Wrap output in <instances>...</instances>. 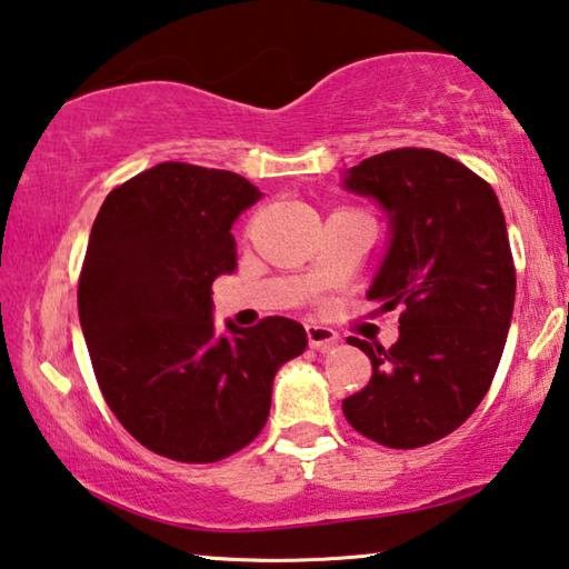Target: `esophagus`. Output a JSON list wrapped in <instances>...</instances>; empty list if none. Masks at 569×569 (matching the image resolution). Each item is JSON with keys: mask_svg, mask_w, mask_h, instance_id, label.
<instances>
[{"mask_svg": "<svg viewBox=\"0 0 569 569\" xmlns=\"http://www.w3.org/2000/svg\"><path fill=\"white\" fill-rule=\"evenodd\" d=\"M307 337H309V347L311 350H329V347L337 345V332L329 327L321 325H307Z\"/></svg>", "mask_w": 569, "mask_h": 569, "instance_id": "esophagus-1", "label": "esophagus"}]
</instances>
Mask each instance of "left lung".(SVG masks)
Segmentation results:
<instances>
[{
    "label": "left lung",
    "mask_w": 569,
    "mask_h": 569,
    "mask_svg": "<svg viewBox=\"0 0 569 569\" xmlns=\"http://www.w3.org/2000/svg\"><path fill=\"white\" fill-rule=\"evenodd\" d=\"M342 189L388 217L368 301L403 309L391 350L350 337L372 378L342 411L378 445H431L478 409L501 362L516 296L501 203L470 168L423 148L366 158L347 168Z\"/></svg>",
    "instance_id": "8db88e82"
}]
</instances>
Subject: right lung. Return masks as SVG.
I'll return each mask as SVG.
<instances>
[{
  "label": "right lung",
  "mask_w": 569,
  "mask_h": 569,
  "mask_svg": "<svg viewBox=\"0 0 569 569\" xmlns=\"http://www.w3.org/2000/svg\"><path fill=\"white\" fill-rule=\"evenodd\" d=\"M262 193L217 168L158 163L101 203L79 281V319L122 427L178 462H217L266 427L273 378L307 329L268 317L217 335L211 283L237 268L232 224Z\"/></svg>",
  "instance_id": "right-lung-1"
}]
</instances>
